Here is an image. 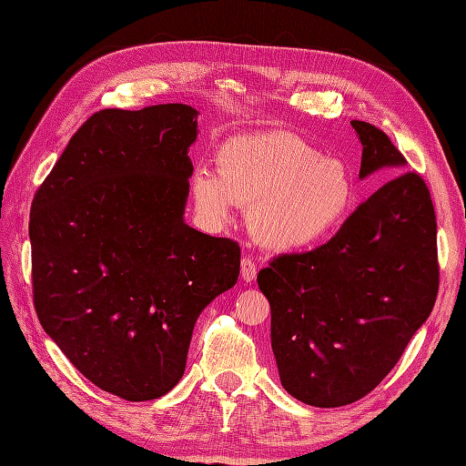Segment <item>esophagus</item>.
I'll return each instance as SVG.
<instances>
[{
	"mask_svg": "<svg viewBox=\"0 0 466 466\" xmlns=\"http://www.w3.org/2000/svg\"><path fill=\"white\" fill-rule=\"evenodd\" d=\"M240 273H242V279L246 283H252L258 276V268H256V261L252 258H242L240 261Z\"/></svg>",
	"mask_w": 466,
	"mask_h": 466,
	"instance_id": "obj_1",
	"label": "esophagus"
}]
</instances>
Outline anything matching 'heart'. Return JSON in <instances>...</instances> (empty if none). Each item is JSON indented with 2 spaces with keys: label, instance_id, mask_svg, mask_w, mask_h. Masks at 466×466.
I'll return each instance as SVG.
<instances>
[{
  "label": "heart",
  "instance_id": "1",
  "mask_svg": "<svg viewBox=\"0 0 466 466\" xmlns=\"http://www.w3.org/2000/svg\"><path fill=\"white\" fill-rule=\"evenodd\" d=\"M217 169L190 177L195 208L210 224L230 220L232 205L248 208L249 232L276 252H299L335 236L354 208L349 167L320 155L289 131L266 129L226 139Z\"/></svg>",
  "mask_w": 466,
  "mask_h": 466
}]
</instances>
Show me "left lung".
<instances>
[{
    "mask_svg": "<svg viewBox=\"0 0 466 466\" xmlns=\"http://www.w3.org/2000/svg\"><path fill=\"white\" fill-rule=\"evenodd\" d=\"M360 178L391 177L323 246L283 254L258 273L271 307L281 386L315 408L372 391L431 315L439 289L437 220L423 178L384 131L352 119Z\"/></svg>",
    "mask_w": 466,
    "mask_h": 466,
    "instance_id": "obj_1",
    "label": "left lung"
}]
</instances>
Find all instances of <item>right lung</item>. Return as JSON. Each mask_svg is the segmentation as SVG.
I'll return each mask as SVG.
<instances>
[{"mask_svg": "<svg viewBox=\"0 0 466 466\" xmlns=\"http://www.w3.org/2000/svg\"><path fill=\"white\" fill-rule=\"evenodd\" d=\"M197 117L187 104L94 114L33 198L41 325L80 374L127 401L178 384L198 315L240 273V246L185 222Z\"/></svg>", "mask_w": 466, "mask_h": 466, "instance_id": "obj_1", "label": "right lung"}]
</instances>
